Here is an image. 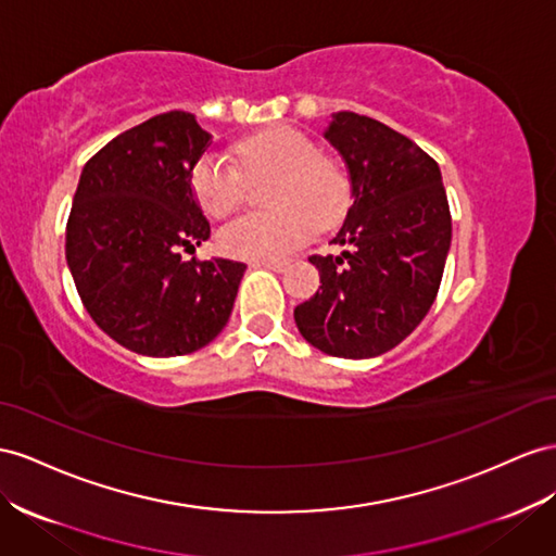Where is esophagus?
<instances>
[{"label":"esophagus","mask_w":556,"mask_h":556,"mask_svg":"<svg viewBox=\"0 0 556 556\" xmlns=\"http://www.w3.org/2000/svg\"><path fill=\"white\" fill-rule=\"evenodd\" d=\"M254 266H264V268H268V271L280 274L288 268V260H260V262H254Z\"/></svg>","instance_id":"1"}]
</instances>
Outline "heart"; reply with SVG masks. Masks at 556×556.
I'll return each instance as SVG.
<instances>
[{
	"mask_svg": "<svg viewBox=\"0 0 556 556\" xmlns=\"http://www.w3.org/2000/svg\"><path fill=\"white\" fill-rule=\"evenodd\" d=\"M236 165L205 154L191 173V189L210 217H229L241 205L248 182L274 177L266 191L268 213L243 215L217 236L236 260H276L304 245L315 229H329L346 213L349 179L341 166L288 126L266 128L236 147Z\"/></svg>",
	"mask_w": 556,
	"mask_h": 556,
	"instance_id": "b5f03b06",
	"label": "heart"
}]
</instances>
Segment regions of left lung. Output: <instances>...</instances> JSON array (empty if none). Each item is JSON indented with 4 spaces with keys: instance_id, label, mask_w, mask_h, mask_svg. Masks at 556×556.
<instances>
[{
    "instance_id": "obj_1",
    "label": "left lung",
    "mask_w": 556,
    "mask_h": 556,
    "mask_svg": "<svg viewBox=\"0 0 556 556\" xmlns=\"http://www.w3.org/2000/svg\"><path fill=\"white\" fill-rule=\"evenodd\" d=\"M351 179V207L332 243L313 254L320 290L294 308L318 351L365 359L407 339L438 296L452 248V215L440 166L377 118L337 112L323 130Z\"/></svg>"
}]
</instances>
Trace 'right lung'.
I'll return each instance as SVG.
<instances>
[{
	"mask_svg": "<svg viewBox=\"0 0 556 556\" xmlns=\"http://www.w3.org/2000/svg\"><path fill=\"white\" fill-rule=\"evenodd\" d=\"M213 144L189 112H166L86 163L67 219L65 257L86 311L138 355L207 346L229 323L245 264L182 260L210 238L191 173Z\"/></svg>",
	"mask_w": 556,
	"mask_h": 556,
	"instance_id": "right-lung-1",
	"label": "right lung"
}]
</instances>
